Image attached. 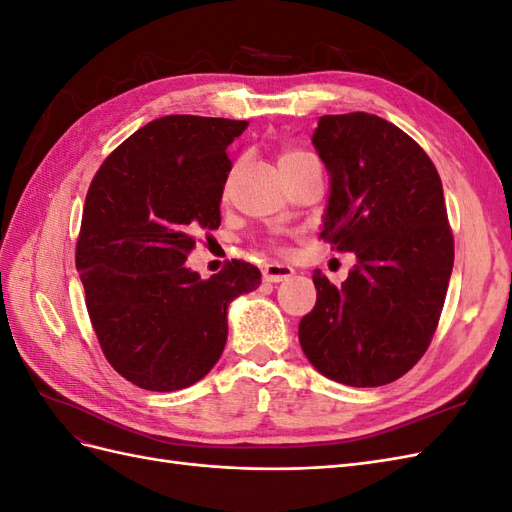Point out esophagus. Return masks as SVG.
I'll list each match as a JSON object with an SVG mask.
<instances>
[{"instance_id": "34e87169", "label": "esophagus", "mask_w": 512, "mask_h": 512, "mask_svg": "<svg viewBox=\"0 0 512 512\" xmlns=\"http://www.w3.org/2000/svg\"><path fill=\"white\" fill-rule=\"evenodd\" d=\"M292 273H294L292 267L277 265V262H273V265H267L265 269H262V280L269 284H280V282L288 280V277H292Z\"/></svg>"}]
</instances>
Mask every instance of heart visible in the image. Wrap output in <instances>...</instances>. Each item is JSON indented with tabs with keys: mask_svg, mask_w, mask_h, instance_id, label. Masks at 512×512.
Wrapping results in <instances>:
<instances>
[{
	"mask_svg": "<svg viewBox=\"0 0 512 512\" xmlns=\"http://www.w3.org/2000/svg\"><path fill=\"white\" fill-rule=\"evenodd\" d=\"M314 158L309 156L307 151H301V149H284L280 153V160H277V164H280L282 170H288V168H294V166H301L305 162H312Z\"/></svg>",
	"mask_w": 512,
	"mask_h": 512,
	"instance_id": "1",
	"label": "heart"
}]
</instances>
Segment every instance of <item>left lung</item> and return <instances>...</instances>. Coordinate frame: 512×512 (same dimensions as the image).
<instances>
[{"mask_svg":"<svg viewBox=\"0 0 512 512\" xmlns=\"http://www.w3.org/2000/svg\"><path fill=\"white\" fill-rule=\"evenodd\" d=\"M312 143L329 173L320 237L356 265L339 288L314 271L316 305L299 342L322 376L389 384L427 350L453 273L442 181L427 153L378 115H324Z\"/></svg>","mask_w":512,"mask_h":512,"instance_id":"left-lung-1","label":"left lung"}]
</instances>
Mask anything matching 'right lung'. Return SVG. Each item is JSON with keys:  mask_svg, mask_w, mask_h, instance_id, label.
<instances>
[{"mask_svg": "<svg viewBox=\"0 0 512 512\" xmlns=\"http://www.w3.org/2000/svg\"><path fill=\"white\" fill-rule=\"evenodd\" d=\"M247 121L168 115L104 160L85 198L76 271L106 361L145 391L205 378L228 337V305L260 286L241 260L203 280L194 235L220 226L228 151Z\"/></svg>", "mask_w": 512, "mask_h": 512, "instance_id": "add662e5", "label": "right lung"}]
</instances>
